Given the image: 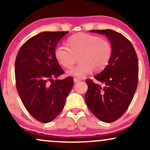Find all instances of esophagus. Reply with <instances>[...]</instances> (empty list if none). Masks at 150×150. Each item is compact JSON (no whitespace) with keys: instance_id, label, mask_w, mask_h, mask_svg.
I'll return each mask as SVG.
<instances>
[{"instance_id":"34e87169","label":"esophagus","mask_w":150,"mask_h":150,"mask_svg":"<svg viewBox=\"0 0 150 150\" xmlns=\"http://www.w3.org/2000/svg\"><path fill=\"white\" fill-rule=\"evenodd\" d=\"M81 80L80 78H78V77H74V82H79V81H80Z\"/></svg>"}]
</instances>
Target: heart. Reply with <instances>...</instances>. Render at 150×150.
<instances>
[{
    "instance_id": "obj_1",
    "label": "heart",
    "mask_w": 150,
    "mask_h": 150,
    "mask_svg": "<svg viewBox=\"0 0 150 150\" xmlns=\"http://www.w3.org/2000/svg\"><path fill=\"white\" fill-rule=\"evenodd\" d=\"M68 48L59 46L55 50V57L65 68H71L77 61L80 62L68 71L69 75L85 77L93 70L95 73L104 70L111 61L113 47L106 39L93 34L78 33L68 39Z\"/></svg>"
}]
</instances>
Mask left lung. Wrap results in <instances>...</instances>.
Returning a JSON list of instances; mask_svg holds the SVG:
<instances>
[{
	"label": "left lung",
	"mask_w": 150,
	"mask_h": 150,
	"mask_svg": "<svg viewBox=\"0 0 150 150\" xmlns=\"http://www.w3.org/2000/svg\"><path fill=\"white\" fill-rule=\"evenodd\" d=\"M90 32L105 34L112 45L113 53L106 68L94 76L99 83L85 80L88 85L85 101L97 118L111 123L124 114L132 100L138 82V59L131 42L123 34L111 30Z\"/></svg>",
	"instance_id": "1"
}]
</instances>
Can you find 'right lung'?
Here are the masks:
<instances>
[{"label":"right lung","instance_id":"obj_1","mask_svg":"<svg viewBox=\"0 0 150 150\" xmlns=\"http://www.w3.org/2000/svg\"><path fill=\"white\" fill-rule=\"evenodd\" d=\"M68 32H44L34 36L20 47L15 59V84L22 104L42 123L58 116L73 87L71 76L53 80L64 73L55 57V48Z\"/></svg>","mask_w":150,"mask_h":150}]
</instances>
